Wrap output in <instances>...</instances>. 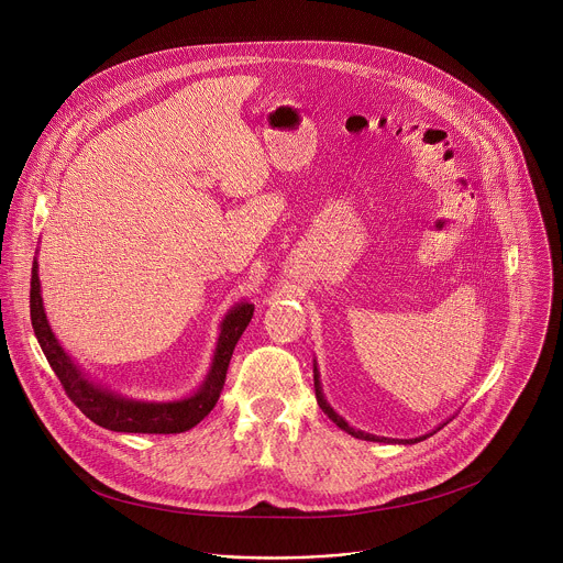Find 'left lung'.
Returning <instances> with one entry per match:
<instances>
[{"label":"left lung","mask_w":563,"mask_h":563,"mask_svg":"<svg viewBox=\"0 0 563 563\" xmlns=\"http://www.w3.org/2000/svg\"><path fill=\"white\" fill-rule=\"evenodd\" d=\"M320 374H318V367H316V363H313V387H316V400H318V406H320V410H323L341 430H345L347 434H352V437H356V439H365V441H378V443H396L398 439H387V437H374V434H367V432H361V430H354L343 417H339L334 410H332V406L328 404V398H325V394H323V387H320ZM448 423V421H445ZM443 423V426H445ZM441 430V428H439ZM437 432V430H434ZM434 432H430V434H426V437H419V439H400L398 443H417V441H423V439H428V437H432Z\"/></svg>","instance_id":"1"}]
</instances>
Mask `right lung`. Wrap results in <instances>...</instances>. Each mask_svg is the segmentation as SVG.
Segmentation results:
<instances>
[{
  "mask_svg": "<svg viewBox=\"0 0 563 563\" xmlns=\"http://www.w3.org/2000/svg\"><path fill=\"white\" fill-rule=\"evenodd\" d=\"M254 316V305L238 302L231 307L220 325L218 345L213 352V363L202 380L200 389L180 400H165V404H155V400H135L124 398L98 383H93L82 369H79L64 347L57 343L40 294V274L37 261L33 263L31 276V320L37 336V343L53 367L55 376L59 378L62 387L66 389L68 398L79 408V412L87 415L93 423L113 430V432H137V434H180L198 426L218 404L227 367L233 354L238 339L247 330L250 320Z\"/></svg>",
  "mask_w": 563,
  "mask_h": 563,
  "instance_id": "right-lung-1",
  "label": "right lung"
}]
</instances>
